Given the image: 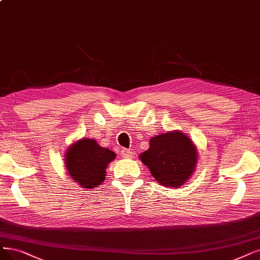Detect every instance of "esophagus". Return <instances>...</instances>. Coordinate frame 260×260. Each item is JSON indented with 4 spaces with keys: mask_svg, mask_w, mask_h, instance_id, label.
Listing matches in <instances>:
<instances>
[{
    "mask_svg": "<svg viewBox=\"0 0 260 260\" xmlns=\"http://www.w3.org/2000/svg\"><path fill=\"white\" fill-rule=\"evenodd\" d=\"M120 154H121V157L127 158V159L128 158H133V152L131 150H129V149H126V148H122L121 149Z\"/></svg>",
    "mask_w": 260,
    "mask_h": 260,
    "instance_id": "esophagus-1",
    "label": "esophagus"
}]
</instances>
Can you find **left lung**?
Instances as JSON below:
<instances>
[{"label": "left lung", "mask_w": 260, "mask_h": 260, "mask_svg": "<svg viewBox=\"0 0 260 260\" xmlns=\"http://www.w3.org/2000/svg\"><path fill=\"white\" fill-rule=\"evenodd\" d=\"M139 158L159 184L179 188L195 172L199 152L186 134L175 130L151 138L149 148Z\"/></svg>", "instance_id": "obj_1"}]
</instances>
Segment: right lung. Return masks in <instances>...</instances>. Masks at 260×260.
Segmentation results:
<instances>
[{"label":"right lung","mask_w":260,"mask_h":260,"mask_svg":"<svg viewBox=\"0 0 260 260\" xmlns=\"http://www.w3.org/2000/svg\"><path fill=\"white\" fill-rule=\"evenodd\" d=\"M116 153L101 147L94 139H80L72 143L65 153L68 175L82 189H92L106 179L108 164Z\"/></svg>","instance_id":"1"}]
</instances>
